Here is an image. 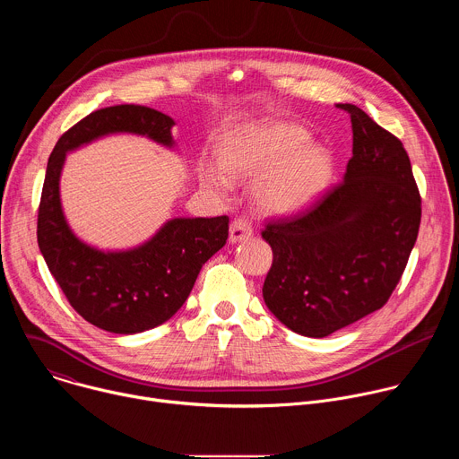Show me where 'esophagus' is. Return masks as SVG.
I'll list each match as a JSON object with an SVG mask.
<instances>
[{
  "label": "esophagus",
  "instance_id": "esophagus-1",
  "mask_svg": "<svg viewBox=\"0 0 459 459\" xmlns=\"http://www.w3.org/2000/svg\"><path fill=\"white\" fill-rule=\"evenodd\" d=\"M252 234H254V227H252V223H250L248 218L239 216V218H236V220L230 223V241H232V243L243 241V239L250 238Z\"/></svg>",
  "mask_w": 459,
  "mask_h": 459
}]
</instances>
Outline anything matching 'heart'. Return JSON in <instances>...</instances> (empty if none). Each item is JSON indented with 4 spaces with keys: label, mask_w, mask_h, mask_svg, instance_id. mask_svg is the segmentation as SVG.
Segmentation results:
<instances>
[{
    "label": "heart",
    "mask_w": 459,
    "mask_h": 459,
    "mask_svg": "<svg viewBox=\"0 0 459 459\" xmlns=\"http://www.w3.org/2000/svg\"><path fill=\"white\" fill-rule=\"evenodd\" d=\"M220 163L204 161L202 179L227 194L232 178L255 179L257 204L269 212H296L312 204L333 174L331 152L310 143L305 128L273 121L245 126L225 140Z\"/></svg>",
    "instance_id": "obj_1"
}]
</instances>
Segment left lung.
I'll list each match as a JSON object with an SVG mask.
<instances>
[{
  "label": "left lung",
  "mask_w": 459,
  "mask_h": 459,
  "mask_svg": "<svg viewBox=\"0 0 459 459\" xmlns=\"http://www.w3.org/2000/svg\"><path fill=\"white\" fill-rule=\"evenodd\" d=\"M336 107L352 123L343 181L261 230L274 255L264 299L285 326L308 338L329 336L388 301L421 221L403 143L359 107Z\"/></svg>",
  "instance_id": "8db88e82"
}]
</instances>
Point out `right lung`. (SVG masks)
Listing matches in <instances>:
<instances>
[{"label":"right lung","instance_id":"right-lung-1","mask_svg":"<svg viewBox=\"0 0 459 459\" xmlns=\"http://www.w3.org/2000/svg\"><path fill=\"white\" fill-rule=\"evenodd\" d=\"M174 119L143 105L91 112L65 133L47 163L38 209V245L71 307L98 329L143 333L170 319L188 298L205 261L229 238V216L176 218L145 245L101 252L82 243L65 221L59 174L65 154L110 133H133L172 147Z\"/></svg>","mask_w":459,"mask_h":459}]
</instances>
